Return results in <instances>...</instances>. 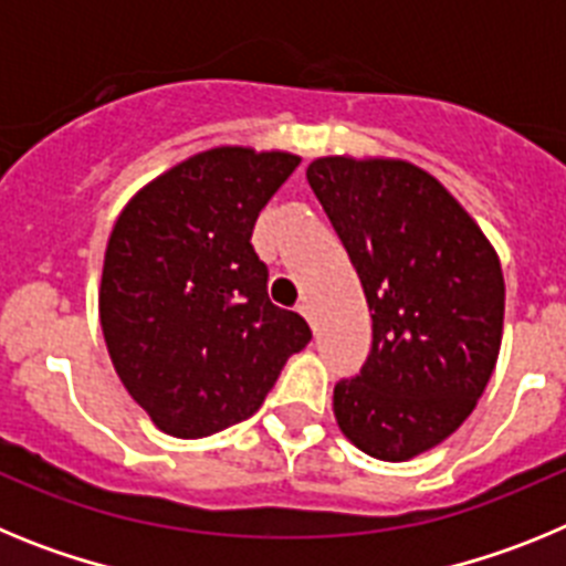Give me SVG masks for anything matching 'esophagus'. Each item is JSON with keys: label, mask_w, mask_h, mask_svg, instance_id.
Returning <instances> with one entry per match:
<instances>
[{"label": "esophagus", "mask_w": 566, "mask_h": 566, "mask_svg": "<svg viewBox=\"0 0 566 566\" xmlns=\"http://www.w3.org/2000/svg\"><path fill=\"white\" fill-rule=\"evenodd\" d=\"M297 312L303 314V317H306L308 323H312V326H314V312H312V303H308V300H303V303H300Z\"/></svg>", "instance_id": "esophagus-1"}]
</instances>
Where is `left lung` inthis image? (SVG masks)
<instances>
[{"label":"left lung","mask_w":566,"mask_h":566,"mask_svg":"<svg viewBox=\"0 0 566 566\" xmlns=\"http://www.w3.org/2000/svg\"><path fill=\"white\" fill-rule=\"evenodd\" d=\"M306 178L363 283L371 354L334 385V417L359 451L405 462L451 437L496 368L504 277L476 221L424 169L328 155Z\"/></svg>","instance_id":"obj_1"}]
</instances>
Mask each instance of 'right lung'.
Listing matches in <instances>:
<instances>
[{"label": "right lung", "mask_w": 566, "mask_h": 566, "mask_svg": "<svg viewBox=\"0 0 566 566\" xmlns=\"http://www.w3.org/2000/svg\"><path fill=\"white\" fill-rule=\"evenodd\" d=\"M292 153L214 147L175 164L122 209L104 252L98 317L115 374L155 428L201 439L258 411L312 339L269 300L260 209Z\"/></svg>", "instance_id": "add662e5"}]
</instances>
